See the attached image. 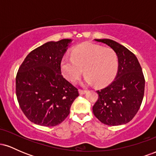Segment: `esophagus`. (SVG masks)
<instances>
[{
    "label": "esophagus",
    "mask_w": 156,
    "mask_h": 156,
    "mask_svg": "<svg viewBox=\"0 0 156 156\" xmlns=\"http://www.w3.org/2000/svg\"><path fill=\"white\" fill-rule=\"evenodd\" d=\"M87 91L85 89H79V94H84L85 93H87Z\"/></svg>",
    "instance_id": "esophagus-1"
}]
</instances>
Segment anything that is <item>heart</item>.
Here are the masks:
<instances>
[{
	"label": "heart",
	"mask_w": 156,
	"mask_h": 156,
	"mask_svg": "<svg viewBox=\"0 0 156 156\" xmlns=\"http://www.w3.org/2000/svg\"><path fill=\"white\" fill-rule=\"evenodd\" d=\"M60 68L64 78L71 83L79 79L83 69L86 83H96L103 87L115 78L119 61L117 53L112 48L86 42L73 50L71 58L64 56L61 61Z\"/></svg>",
	"instance_id": "b5f03b06"
}]
</instances>
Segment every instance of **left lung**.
I'll return each mask as SVG.
<instances>
[{
  "label": "left lung",
  "instance_id": "left-lung-1",
  "mask_svg": "<svg viewBox=\"0 0 156 156\" xmlns=\"http://www.w3.org/2000/svg\"><path fill=\"white\" fill-rule=\"evenodd\" d=\"M94 40L117 53L119 68L115 78L97 91L98 100L92 108L94 116L105 125L116 126L129 122L140 108L144 92V77L139 61L128 48L109 39Z\"/></svg>",
  "mask_w": 156,
  "mask_h": 156
}]
</instances>
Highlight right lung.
I'll list each match as a JSON object with an SVG mask.
<instances>
[{"instance_id":"right-lung-1","label":"right lung","mask_w":156,"mask_h":156,"mask_svg":"<svg viewBox=\"0 0 156 156\" xmlns=\"http://www.w3.org/2000/svg\"><path fill=\"white\" fill-rule=\"evenodd\" d=\"M72 39L48 42L32 51L16 76V95L21 110L34 124L52 127L69 115L78 89L62 75L60 64Z\"/></svg>"}]
</instances>
